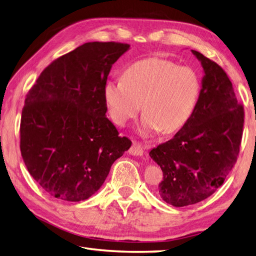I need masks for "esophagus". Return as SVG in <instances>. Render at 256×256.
Returning a JSON list of instances; mask_svg holds the SVG:
<instances>
[{
  "mask_svg": "<svg viewBox=\"0 0 256 256\" xmlns=\"http://www.w3.org/2000/svg\"><path fill=\"white\" fill-rule=\"evenodd\" d=\"M128 153L133 156H143L144 150L142 148V144H140L138 142H133V145L131 146V148H130Z\"/></svg>",
  "mask_w": 256,
  "mask_h": 256,
  "instance_id": "esophagus-1",
  "label": "esophagus"
}]
</instances>
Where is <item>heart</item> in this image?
<instances>
[{
	"label": "heart",
	"instance_id": "1",
	"mask_svg": "<svg viewBox=\"0 0 256 256\" xmlns=\"http://www.w3.org/2000/svg\"><path fill=\"white\" fill-rule=\"evenodd\" d=\"M201 90L197 72L189 67L152 57L128 66L122 79L106 84L103 98L112 121L124 126L140 110L144 135L174 133L182 128L197 106Z\"/></svg>",
	"mask_w": 256,
	"mask_h": 256
}]
</instances>
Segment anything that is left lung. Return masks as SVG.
Returning a JSON list of instances; mask_svg holds the SVG:
<instances>
[{
	"label": "left lung",
	"instance_id": "obj_1",
	"mask_svg": "<svg viewBox=\"0 0 256 256\" xmlns=\"http://www.w3.org/2000/svg\"><path fill=\"white\" fill-rule=\"evenodd\" d=\"M204 77L196 110L172 140L150 152L164 179L157 194L174 206L194 204L214 194L234 166L244 111L224 70L199 52Z\"/></svg>",
	"mask_w": 256,
	"mask_h": 256
}]
</instances>
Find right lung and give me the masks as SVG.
Returning <instances> with one entry per match:
<instances>
[{"label":"right lung","mask_w":256,"mask_h":256,"mask_svg":"<svg viewBox=\"0 0 256 256\" xmlns=\"http://www.w3.org/2000/svg\"><path fill=\"white\" fill-rule=\"evenodd\" d=\"M128 50L121 42H86L45 68L27 94L20 153L52 197L72 202L90 198L131 148L106 118L103 98L112 64Z\"/></svg>","instance_id":"add662e5"}]
</instances>
